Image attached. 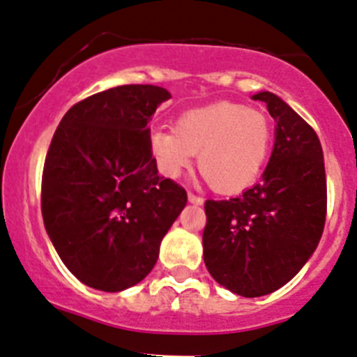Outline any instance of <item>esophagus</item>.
<instances>
[{"mask_svg": "<svg viewBox=\"0 0 357 357\" xmlns=\"http://www.w3.org/2000/svg\"><path fill=\"white\" fill-rule=\"evenodd\" d=\"M188 201H190L192 204H202V202H204V199H202L201 195H195V194H192V192H188Z\"/></svg>", "mask_w": 357, "mask_h": 357, "instance_id": "esophagus-1", "label": "esophagus"}]
</instances>
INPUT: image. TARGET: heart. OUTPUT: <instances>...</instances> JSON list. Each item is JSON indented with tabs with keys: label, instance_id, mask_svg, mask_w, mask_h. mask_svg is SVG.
I'll use <instances>...</instances> for the list:
<instances>
[{
	"label": "heart",
	"instance_id": "heart-1",
	"mask_svg": "<svg viewBox=\"0 0 357 357\" xmlns=\"http://www.w3.org/2000/svg\"><path fill=\"white\" fill-rule=\"evenodd\" d=\"M158 169L178 178L197 167L211 190L238 194L258 179L272 146V124L263 112L240 102L218 101L181 114L174 130L151 133Z\"/></svg>",
	"mask_w": 357,
	"mask_h": 357
}]
</instances>
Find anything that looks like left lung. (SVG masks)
I'll return each mask as SVG.
<instances>
[{"instance_id": "8db88e82", "label": "left lung", "mask_w": 357, "mask_h": 357, "mask_svg": "<svg viewBox=\"0 0 357 357\" xmlns=\"http://www.w3.org/2000/svg\"><path fill=\"white\" fill-rule=\"evenodd\" d=\"M275 121L263 178L240 197L204 202V263L236 295L261 297L287 284L310 259L327 213L324 153L313 128L272 92L252 96Z\"/></svg>"}]
</instances>
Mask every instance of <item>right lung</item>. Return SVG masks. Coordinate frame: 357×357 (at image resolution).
<instances>
[{
  "label": "right lung",
  "mask_w": 357,
  "mask_h": 357,
  "mask_svg": "<svg viewBox=\"0 0 357 357\" xmlns=\"http://www.w3.org/2000/svg\"><path fill=\"white\" fill-rule=\"evenodd\" d=\"M171 94L121 85L63 115L43 172L44 226L63 265L86 287L121 291L142 281L186 204L183 186L160 178L147 123Z\"/></svg>",
  "instance_id": "obj_1"
}]
</instances>
